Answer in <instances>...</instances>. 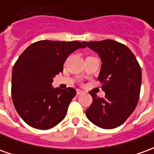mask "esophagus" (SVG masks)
<instances>
[{
    "mask_svg": "<svg viewBox=\"0 0 154 154\" xmlns=\"http://www.w3.org/2000/svg\"><path fill=\"white\" fill-rule=\"evenodd\" d=\"M82 93H84L83 91L79 90V89H78V90L77 91V95H82Z\"/></svg>",
    "mask_w": 154,
    "mask_h": 154,
    "instance_id": "1",
    "label": "esophagus"
}]
</instances>
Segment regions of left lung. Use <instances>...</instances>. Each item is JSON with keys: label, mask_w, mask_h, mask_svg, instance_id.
Here are the masks:
<instances>
[{"label": "left lung", "mask_w": 154, "mask_h": 154, "mask_svg": "<svg viewBox=\"0 0 154 154\" xmlns=\"http://www.w3.org/2000/svg\"><path fill=\"white\" fill-rule=\"evenodd\" d=\"M83 43L101 58L98 80L106 92L105 98H100L90 91L93 101L86 115L98 127L114 129L129 118L138 104L141 67L129 48L117 41L106 39Z\"/></svg>", "instance_id": "obj_1"}]
</instances>
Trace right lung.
<instances>
[{
	"label": "right lung",
	"mask_w": 154,
	"mask_h": 154,
	"mask_svg": "<svg viewBox=\"0 0 154 154\" xmlns=\"http://www.w3.org/2000/svg\"><path fill=\"white\" fill-rule=\"evenodd\" d=\"M78 41L40 40L30 44L19 57L12 70V100L27 125L48 129L65 118L77 91L72 87L53 88V77L63 70L72 52L85 48Z\"/></svg>",
	"instance_id": "add662e5"
}]
</instances>
